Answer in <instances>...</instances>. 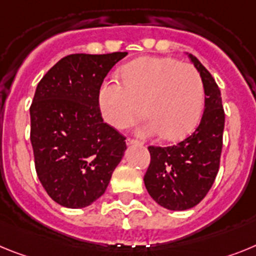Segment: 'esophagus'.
I'll use <instances>...</instances> for the list:
<instances>
[{
	"label": "esophagus",
	"instance_id": "obj_1",
	"mask_svg": "<svg viewBox=\"0 0 256 256\" xmlns=\"http://www.w3.org/2000/svg\"><path fill=\"white\" fill-rule=\"evenodd\" d=\"M126 144H128V146H140V142L139 140H136V139H131V138H128V139H126Z\"/></svg>",
	"mask_w": 256,
	"mask_h": 256
}]
</instances>
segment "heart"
I'll return each mask as SVG.
<instances>
[{
	"mask_svg": "<svg viewBox=\"0 0 256 256\" xmlns=\"http://www.w3.org/2000/svg\"><path fill=\"white\" fill-rule=\"evenodd\" d=\"M121 84L106 82L99 92V106L106 124L126 128L148 118L143 135L178 140L197 125L205 102L201 74L190 64L174 58L144 56L126 64Z\"/></svg>",
	"mask_w": 256,
	"mask_h": 256,
	"instance_id": "obj_1",
	"label": "heart"
}]
</instances>
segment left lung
I'll return each instance as SVG.
<instances>
[{
	"label": "left lung",
	"instance_id": "8db88e82",
	"mask_svg": "<svg viewBox=\"0 0 256 256\" xmlns=\"http://www.w3.org/2000/svg\"><path fill=\"white\" fill-rule=\"evenodd\" d=\"M205 88V110L190 136L171 146H150L144 184L150 196L168 210H188L205 198L216 178L223 148L224 114L220 90L205 66L188 55Z\"/></svg>",
	"mask_w": 256,
	"mask_h": 256
}]
</instances>
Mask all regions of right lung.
Returning <instances> with one entry per match:
<instances>
[{
    "label": "right lung",
    "mask_w": 256,
    "mask_h": 256,
    "mask_svg": "<svg viewBox=\"0 0 256 256\" xmlns=\"http://www.w3.org/2000/svg\"><path fill=\"white\" fill-rule=\"evenodd\" d=\"M126 55H68L36 88L30 108L36 172L64 208L96 201L125 152L126 138L102 118L99 92L108 72Z\"/></svg>",
    "instance_id": "obj_1"
}]
</instances>
